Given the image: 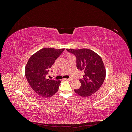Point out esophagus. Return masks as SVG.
I'll use <instances>...</instances> for the list:
<instances>
[{
	"label": "esophagus",
	"mask_w": 132,
	"mask_h": 132,
	"mask_svg": "<svg viewBox=\"0 0 132 132\" xmlns=\"http://www.w3.org/2000/svg\"><path fill=\"white\" fill-rule=\"evenodd\" d=\"M65 80H69V81H71L72 80V79L69 78V79H65Z\"/></svg>",
	"instance_id": "esophagus-1"
}]
</instances>
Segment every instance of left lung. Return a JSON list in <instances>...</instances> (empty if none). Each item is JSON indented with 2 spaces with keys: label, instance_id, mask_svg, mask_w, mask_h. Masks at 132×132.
Masks as SVG:
<instances>
[{
  "label": "left lung",
  "instance_id": "8db88e82",
  "mask_svg": "<svg viewBox=\"0 0 132 132\" xmlns=\"http://www.w3.org/2000/svg\"><path fill=\"white\" fill-rule=\"evenodd\" d=\"M77 57V67L83 70L84 75L80 79L81 86L74 91L82 97H88L95 93L101 86L106 77V69L102 58L89 49H67Z\"/></svg>",
  "mask_w": 132,
  "mask_h": 132
}]
</instances>
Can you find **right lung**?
<instances>
[{
    "label": "right lung",
    "mask_w": 132,
    "mask_h": 132,
    "mask_svg": "<svg viewBox=\"0 0 132 132\" xmlns=\"http://www.w3.org/2000/svg\"><path fill=\"white\" fill-rule=\"evenodd\" d=\"M64 50L45 48L34 54L28 61L25 69L26 79L31 88L40 96L50 97L58 91L61 81L47 79L46 75Z\"/></svg>",
    "instance_id": "obj_1"
}]
</instances>
